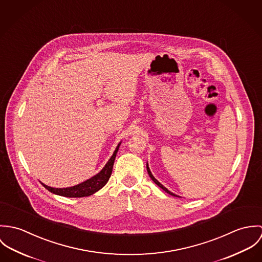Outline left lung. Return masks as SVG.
<instances>
[{"instance_id": "1", "label": "left lung", "mask_w": 262, "mask_h": 262, "mask_svg": "<svg viewBox=\"0 0 262 262\" xmlns=\"http://www.w3.org/2000/svg\"><path fill=\"white\" fill-rule=\"evenodd\" d=\"M146 171H147V173H148V176L150 177V179H151V180L155 182V184H157V185H158V186H159L161 189H163V190H164L166 193H168V194H170V195H172V196H174V197H180V196L176 195V194H174V193H172L171 191H169V190H168V189H167L165 186H163V185H162V184H161V183H160V182H159V181H158V180H157V179H156V178L152 176L151 172H150V170H149V168H148V164H147V163H146Z\"/></svg>"}]
</instances>
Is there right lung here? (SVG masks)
<instances>
[{"mask_svg":"<svg viewBox=\"0 0 262 262\" xmlns=\"http://www.w3.org/2000/svg\"><path fill=\"white\" fill-rule=\"evenodd\" d=\"M121 144V142H119V144L117 145L113 156L111 157V159L107 161V163L105 164V166L102 168V170L91 177L90 179H88L86 181L72 186V187H67V188H52L49 187L43 183H41L48 191H50L51 193L59 195V196H63V197H68V198H81V197H88L94 193H96L97 191H99L102 187L105 186V184L108 182L111 174L113 172V167H114V163L117 157V150L118 147Z\"/></svg>","mask_w":262,"mask_h":262,"instance_id":"right-lung-1","label":"right lung"}]
</instances>
